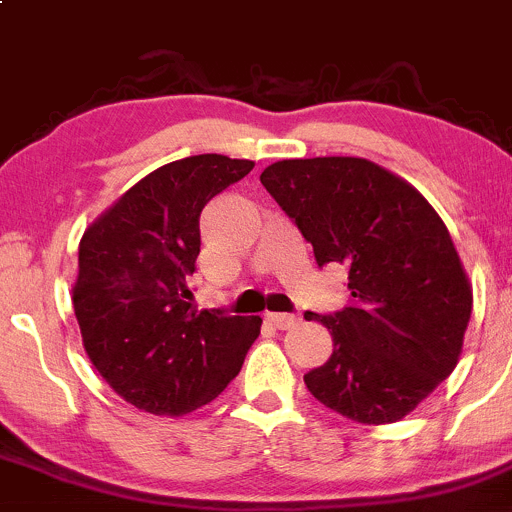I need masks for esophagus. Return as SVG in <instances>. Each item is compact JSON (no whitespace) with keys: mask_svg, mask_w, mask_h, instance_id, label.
<instances>
[{"mask_svg":"<svg viewBox=\"0 0 512 512\" xmlns=\"http://www.w3.org/2000/svg\"><path fill=\"white\" fill-rule=\"evenodd\" d=\"M266 323L273 325V328H278V330H291L298 325V318L291 313H268Z\"/></svg>","mask_w":512,"mask_h":512,"instance_id":"1","label":"esophagus"}]
</instances>
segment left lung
I'll list each match as a JSON object with an SVG mask.
<instances>
[{"label":"left lung","mask_w":512,"mask_h":512,"mask_svg":"<svg viewBox=\"0 0 512 512\" xmlns=\"http://www.w3.org/2000/svg\"><path fill=\"white\" fill-rule=\"evenodd\" d=\"M261 184L313 246L347 268L350 303L305 313L333 355L305 374L320 404L360 424H392L456 367L473 293L449 229L404 179L362 157L281 160Z\"/></svg>","instance_id":"1"}]
</instances>
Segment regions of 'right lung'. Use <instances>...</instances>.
<instances>
[{
    "label": "right lung",
    "instance_id": "1",
    "mask_svg": "<svg viewBox=\"0 0 512 512\" xmlns=\"http://www.w3.org/2000/svg\"><path fill=\"white\" fill-rule=\"evenodd\" d=\"M251 160L192 155L130 187L78 246L73 310L100 377L133 407L179 416L217 399L244 365L261 318L197 310L199 217Z\"/></svg>",
    "mask_w": 512,
    "mask_h": 512
}]
</instances>
